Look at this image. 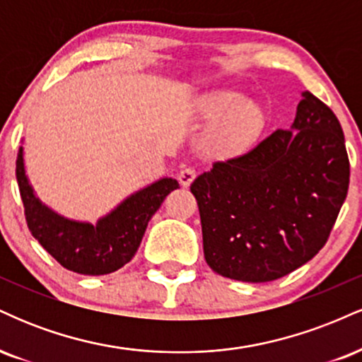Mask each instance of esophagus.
I'll return each instance as SVG.
<instances>
[{"label":"esophagus","mask_w":362,"mask_h":362,"mask_svg":"<svg viewBox=\"0 0 362 362\" xmlns=\"http://www.w3.org/2000/svg\"><path fill=\"white\" fill-rule=\"evenodd\" d=\"M197 173H195L194 168H184L180 173H178V182H180L184 187H189L194 182V178Z\"/></svg>","instance_id":"1"}]
</instances>
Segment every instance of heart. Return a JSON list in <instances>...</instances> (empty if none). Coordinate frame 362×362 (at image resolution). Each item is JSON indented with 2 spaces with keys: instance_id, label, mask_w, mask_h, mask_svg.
I'll return each mask as SVG.
<instances>
[{
  "instance_id": "1",
  "label": "heart",
  "mask_w": 362,
  "mask_h": 362,
  "mask_svg": "<svg viewBox=\"0 0 362 362\" xmlns=\"http://www.w3.org/2000/svg\"><path fill=\"white\" fill-rule=\"evenodd\" d=\"M197 112L202 119L211 122L224 119L218 131V141L228 148L247 144L264 126V112L236 91L224 90L211 93L199 103Z\"/></svg>"
}]
</instances>
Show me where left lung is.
I'll use <instances>...</instances> for the list:
<instances>
[{
	"instance_id": "obj_1",
	"label": "left lung",
	"mask_w": 362,
	"mask_h": 362,
	"mask_svg": "<svg viewBox=\"0 0 362 362\" xmlns=\"http://www.w3.org/2000/svg\"><path fill=\"white\" fill-rule=\"evenodd\" d=\"M339 119L303 91L291 129L216 161L190 185L207 265L243 282L276 281L327 243L349 189Z\"/></svg>"
}]
</instances>
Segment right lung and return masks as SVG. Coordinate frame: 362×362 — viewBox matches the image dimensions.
<instances>
[{"label":"right lung","instance_id":"right-lung-1","mask_svg":"<svg viewBox=\"0 0 362 362\" xmlns=\"http://www.w3.org/2000/svg\"><path fill=\"white\" fill-rule=\"evenodd\" d=\"M16 182L32 236L62 267L85 276H103L124 267L138 252L149 219L165 197L178 189L175 178H160L91 224L64 218L37 197L25 172L23 146L16 156Z\"/></svg>","mask_w":362,"mask_h":362}]
</instances>
